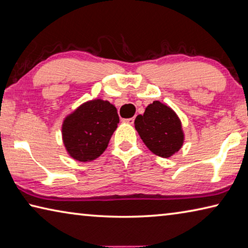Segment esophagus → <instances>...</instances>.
Wrapping results in <instances>:
<instances>
[{"label": "esophagus", "instance_id": "obj_1", "mask_svg": "<svg viewBox=\"0 0 248 248\" xmlns=\"http://www.w3.org/2000/svg\"><path fill=\"white\" fill-rule=\"evenodd\" d=\"M134 121H135V119H134V117H131V119L124 120V122H126V123H128V124H133Z\"/></svg>", "mask_w": 248, "mask_h": 248}]
</instances>
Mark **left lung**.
<instances>
[{"label": "left lung", "mask_w": 248, "mask_h": 248, "mask_svg": "<svg viewBox=\"0 0 248 248\" xmlns=\"http://www.w3.org/2000/svg\"><path fill=\"white\" fill-rule=\"evenodd\" d=\"M135 128L148 149L159 157L170 158L183 146L184 133L179 116L160 101H154L144 114L137 115Z\"/></svg>", "instance_id": "left-lung-1"}]
</instances>
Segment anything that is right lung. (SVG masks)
Wrapping results in <instances>:
<instances>
[{
    "label": "right lung",
    "mask_w": 248,
    "mask_h": 248,
    "mask_svg": "<svg viewBox=\"0 0 248 248\" xmlns=\"http://www.w3.org/2000/svg\"><path fill=\"white\" fill-rule=\"evenodd\" d=\"M120 119L116 108L108 101L94 99L78 107L65 117L62 136L73 159L93 161L107 149Z\"/></svg>",
    "instance_id": "obj_1"
}]
</instances>
